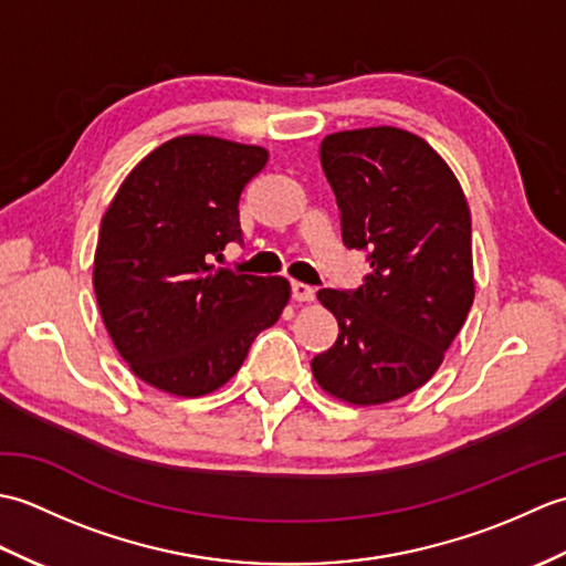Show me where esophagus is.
Masks as SVG:
<instances>
[{
	"label": "esophagus",
	"mask_w": 566,
	"mask_h": 566,
	"mask_svg": "<svg viewBox=\"0 0 566 566\" xmlns=\"http://www.w3.org/2000/svg\"><path fill=\"white\" fill-rule=\"evenodd\" d=\"M316 290L304 282H292V298L294 302H314Z\"/></svg>",
	"instance_id": "esophagus-1"
}]
</instances>
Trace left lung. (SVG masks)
<instances>
[{
    "instance_id": "left-lung-1",
    "label": "left lung",
    "mask_w": 566,
    "mask_h": 566,
    "mask_svg": "<svg viewBox=\"0 0 566 566\" xmlns=\"http://www.w3.org/2000/svg\"><path fill=\"white\" fill-rule=\"evenodd\" d=\"M321 167L343 243L365 252L369 274L357 290L316 294L338 340L311 369L347 403L401 399L436 375L474 302L467 199L423 138L391 126L326 136Z\"/></svg>"
}]
</instances>
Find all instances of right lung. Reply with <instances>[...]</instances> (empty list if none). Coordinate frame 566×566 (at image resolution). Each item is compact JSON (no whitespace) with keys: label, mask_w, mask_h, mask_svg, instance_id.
Wrapping results in <instances>:
<instances>
[{"label":"right lung","mask_w":566,"mask_h":566,"mask_svg":"<svg viewBox=\"0 0 566 566\" xmlns=\"http://www.w3.org/2000/svg\"><path fill=\"white\" fill-rule=\"evenodd\" d=\"M264 165V148L179 136L143 158L106 209L94 294L118 355L150 387H223L290 302L284 276L216 268L228 243H243L238 201Z\"/></svg>","instance_id":"right-lung-1"}]
</instances>
